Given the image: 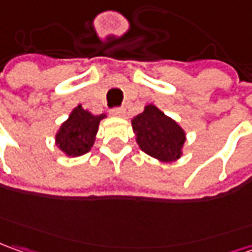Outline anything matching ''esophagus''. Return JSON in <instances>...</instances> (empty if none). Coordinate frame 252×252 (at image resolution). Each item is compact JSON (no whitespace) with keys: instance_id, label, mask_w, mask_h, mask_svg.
<instances>
[{"instance_id":"obj_1","label":"esophagus","mask_w":252,"mask_h":252,"mask_svg":"<svg viewBox=\"0 0 252 252\" xmlns=\"http://www.w3.org/2000/svg\"><path fill=\"white\" fill-rule=\"evenodd\" d=\"M110 114L116 116V117H123L126 114V109L124 107H114V109L110 110Z\"/></svg>"}]
</instances>
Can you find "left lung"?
I'll return each mask as SVG.
<instances>
[{
  "label": "left lung",
  "instance_id": "obj_1",
  "mask_svg": "<svg viewBox=\"0 0 252 252\" xmlns=\"http://www.w3.org/2000/svg\"><path fill=\"white\" fill-rule=\"evenodd\" d=\"M132 129L141 149L152 158L161 161L180 158L186 134L176 121L164 116L156 106H146L143 113L132 118Z\"/></svg>",
  "mask_w": 252,
  "mask_h": 252
}]
</instances>
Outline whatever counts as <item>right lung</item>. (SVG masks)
<instances>
[{"mask_svg": "<svg viewBox=\"0 0 252 252\" xmlns=\"http://www.w3.org/2000/svg\"><path fill=\"white\" fill-rule=\"evenodd\" d=\"M101 118H104L103 114L93 116L78 106L57 134L58 148L68 156H81L89 152Z\"/></svg>", "mask_w": 252, "mask_h": 252, "instance_id": "add662e5", "label": "right lung"}]
</instances>
